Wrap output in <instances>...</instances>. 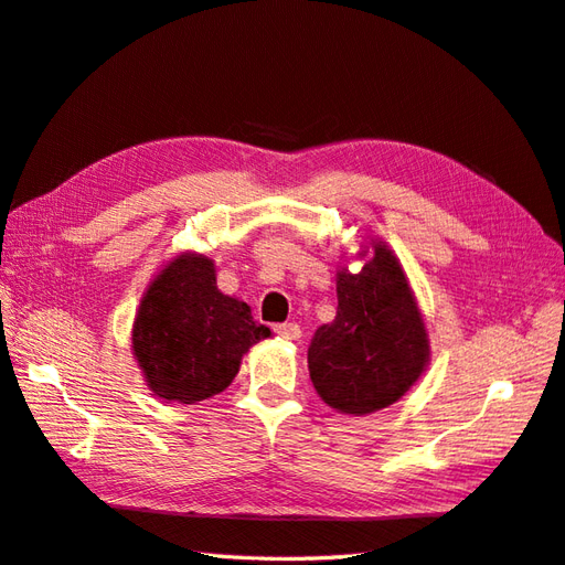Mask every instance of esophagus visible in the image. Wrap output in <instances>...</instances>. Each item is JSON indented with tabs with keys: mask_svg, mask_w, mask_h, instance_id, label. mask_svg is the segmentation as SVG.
Listing matches in <instances>:
<instances>
[{
	"mask_svg": "<svg viewBox=\"0 0 565 565\" xmlns=\"http://www.w3.org/2000/svg\"><path fill=\"white\" fill-rule=\"evenodd\" d=\"M276 334L287 341H295L301 337V328L297 322H280V324H276Z\"/></svg>",
	"mask_w": 565,
	"mask_h": 565,
	"instance_id": "34e87169",
	"label": "esophagus"
}]
</instances>
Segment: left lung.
Segmentation results:
<instances>
[{
    "instance_id": "left-lung-1",
    "label": "left lung",
    "mask_w": 565,
    "mask_h": 565,
    "mask_svg": "<svg viewBox=\"0 0 565 565\" xmlns=\"http://www.w3.org/2000/svg\"><path fill=\"white\" fill-rule=\"evenodd\" d=\"M355 256L363 259L361 270H337V316L311 339L309 372L332 409L363 417L415 386L431 361V347L396 254L370 237Z\"/></svg>"
}]
</instances>
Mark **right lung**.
Listing matches in <instances>:
<instances>
[{"label": "right lung", "instance_id": "obj_1", "mask_svg": "<svg viewBox=\"0 0 565 565\" xmlns=\"http://www.w3.org/2000/svg\"><path fill=\"white\" fill-rule=\"evenodd\" d=\"M270 337L252 309L216 287V266L200 252L169 259L141 297L131 351L152 396L193 405L224 391L249 347Z\"/></svg>", "mask_w": 565, "mask_h": 565}]
</instances>
